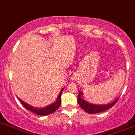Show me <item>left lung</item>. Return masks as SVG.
I'll return each instance as SVG.
<instances>
[{"label": "left lung", "instance_id": "left-lung-1", "mask_svg": "<svg viewBox=\"0 0 135 135\" xmlns=\"http://www.w3.org/2000/svg\"><path fill=\"white\" fill-rule=\"evenodd\" d=\"M83 95V92L79 90V95L78 97V102L81 108L84 110L85 112L88 113L89 114L97 113H101L104 111L109 109L111 107H112L114 105L117 103V100L119 99V97L116 100L113 101L112 103L109 104H105V105H95V104L91 103L88 102L84 99L82 98V95Z\"/></svg>", "mask_w": 135, "mask_h": 135}]
</instances>
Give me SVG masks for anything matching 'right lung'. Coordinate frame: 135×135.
<instances>
[{
    "mask_svg": "<svg viewBox=\"0 0 135 135\" xmlns=\"http://www.w3.org/2000/svg\"><path fill=\"white\" fill-rule=\"evenodd\" d=\"M64 89V88H63L62 89H61L58 96H57V99H56V100L53 103L50 104V105H47V106L44 107H40V108H39V107H32V106L30 105L29 104L23 101L22 100H21L20 99H18L19 100H20V102H21V103L23 105V106H24L26 109L34 113H36V115H40V116H46V115H50V114L56 111V110L59 108V107H60V105H61V95Z\"/></svg>",
    "mask_w": 135,
    "mask_h": 135,
    "instance_id": "obj_1",
    "label": "right lung"
}]
</instances>
